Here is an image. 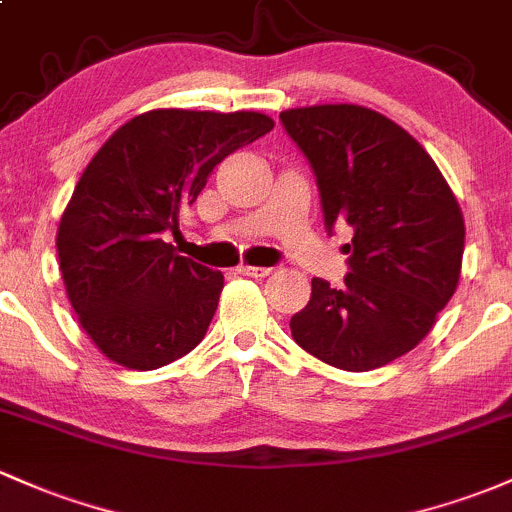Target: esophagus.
<instances>
[{"mask_svg":"<svg viewBox=\"0 0 512 512\" xmlns=\"http://www.w3.org/2000/svg\"><path fill=\"white\" fill-rule=\"evenodd\" d=\"M236 271L241 273V276H251V278H266L268 273H271V268L266 266H246V263H241Z\"/></svg>","mask_w":512,"mask_h":512,"instance_id":"esophagus-1","label":"esophagus"}]
</instances>
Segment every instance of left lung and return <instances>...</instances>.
I'll return each instance as SVG.
<instances>
[{
  "label": "left lung",
  "instance_id": "left-lung-1",
  "mask_svg": "<svg viewBox=\"0 0 512 512\" xmlns=\"http://www.w3.org/2000/svg\"><path fill=\"white\" fill-rule=\"evenodd\" d=\"M280 122L310 161L324 227L349 224L344 288L312 278L290 317L302 349L342 371H371L430 334L459 285L464 217L430 153L359 104L285 109Z\"/></svg>",
  "mask_w": 512,
  "mask_h": 512
}]
</instances>
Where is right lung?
I'll return each instance as SVG.
<instances>
[{"mask_svg": "<svg viewBox=\"0 0 512 512\" xmlns=\"http://www.w3.org/2000/svg\"><path fill=\"white\" fill-rule=\"evenodd\" d=\"M261 112L151 109L119 126L87 163L58 224L65 293L114 364L153 371L207 334L224 276L163 241L217 163L261 139Z\"/></svg>", "mask_w": 512, "mask_h": 512, "instance_id": "right-lung-1", "label": "right lung"}]
</instances>
